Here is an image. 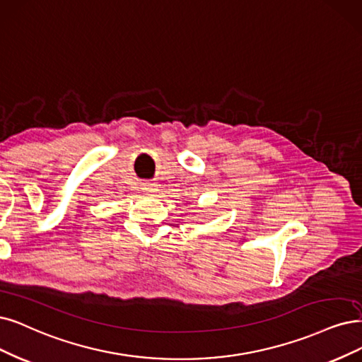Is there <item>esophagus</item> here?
Returning <instances> with one entry per match:
<instances>
[{"label": "esophagus", "mask_w": 362, "mask_h": 362, "mask_svg": "<svg viewBox=\"0 0 362 362\" xmlns=\"http://www.w3.org/2000/svg\"><path fill=\"white\" fill-rule=\"evenodd\" d=\"M143 189L147 191V192H155V191H156V185H155V183H151V182H147V183L143 185Z\"/></svg>", "instance_id": "esophagus-1"}]
</instances>
